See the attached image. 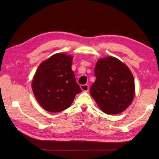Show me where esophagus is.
Returning a JSON list of instances; mask_svg holds the SVG:
<instances>
[{
  "instance_id": "obj_1",
  "label": "esophagus",
  "mask_w": 159,
  "mask_h": 159,
  "mask_svg": "<svg viewBox=\"0 0 159 159\" xmlns=\"http://www.w3.org/2000/svg\"><path fill=\"white\" fill-rule=\"evenodd\" d=\"M80 88L83 91V92H88L89 91V85H80Z\"/></svg>"
}]
</instances>
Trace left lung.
Instances as JSON below:
<instances>
[{
	"instance_id": "obj_1",
	"label": "left lung",
	"mask_w": 159,
	"mask_h": 159,
	"mask_svg": "<svg viewBox=\"0 0 159 159\" xmlns=\"http://www.w3.org/2000/svg\"><path fill=\"white\" fill-rule=\"evenodd\" d=\"M94 74L96 79L89 89L100 109L107 114L126 110L134 96V80L131 71L118 59L107 57L98 61Z\"/></svg>"
}]
</instances>
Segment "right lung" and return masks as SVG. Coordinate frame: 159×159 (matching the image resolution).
I'll return each instance as SVG.
<instances>
[{
    "mask_svg": "<svg viewBox=\"0 0 159 159\" xmlns=\"http://www.w3.org/2000/svg\"><path fill=\"white\" fill-rule=\"evenodd\" d=\"M73 57L57 53L39 66L32 80L36 100L46 111L57 113L72 104L82 92L72 70Z\"/></svg>",
    "mask_w": 159,
    "mask_h": 159,
    "instance_id": "right-lung-1",
    "label": "right lung"
}]
</instances>
